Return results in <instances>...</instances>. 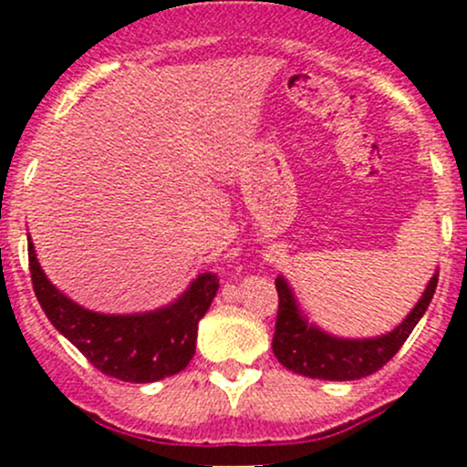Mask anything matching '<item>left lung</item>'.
Segmentation results:
<instances>
[{
    "label": "left lung",
    "instance_id": "8db88e82",
    "mask_svg": "<svg viewBox=\"0 0 467 467\" xmlns=\"http://www.w3.org/2000/svg\"><path fill=\"white\" fill-rule=\"evenodd\" d=\"M438 285V271L427 285L416 307L409 312L393 332L375 338H338L309 325L296 305L294 291L285 277H275L277 321L273 334V355L285 368L312 379L350 381L378 373L386 361L395 357L409 334L413 332L422 314L430 307Z\"/></svg>",
    "mask_w": 467,
    "mask_h": 467
}]
</instances>
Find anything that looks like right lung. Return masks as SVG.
Segmentation results:
<instances>
[{"instance_id":"1","label":"right lung","mask_w":467,"mask_h":467,"mask_svg":"<svg viewBox=\"0 0 467 467\" xmlns=\"http://www.w3.org/2000/svg\"><path fill=\"white\" fill-rule=\"evenodd\" d=\"M33 291L51 325L108 378L133 384L158 381L187 368L199 321L219 289L214 273H201L176 303L146 314H99L60 294L40 268L29 242Z\"/></svg>"}]
</instances>
